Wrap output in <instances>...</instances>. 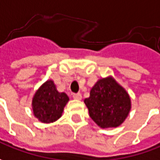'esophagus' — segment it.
Masks as SVG:
<instances>
[{
  "label": "esophagus",
  "instance_id": "esophagus-1",
  "mask_svg": "<svg viewBox=\"0 0 160 160\" xmlns=\"http://www.w3.org/2000/svg\"><path fill=\"white\" fill-rule=\"evenodd\" d=\"M72 97L74 98V99H76V100H80L81 99V94L80 93H77V94H73L72 95Z\"/></svg>",
  "mask_w": 160,
  "mask_h": 160
}]
</instances>
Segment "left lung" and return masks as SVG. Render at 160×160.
<instances>
[{"label": "left lung", "instance_id": "1", "mask_svg": "<svg viewBox=\"0 0 160 160\" xmlns=\"http://www.w3.org/2000/svg\"><path fill=\"white\" fill-rule=\"evenodd\" d=\"M84 102L90 118L102 128H117L122 124L131 109L128 92L112 77L98 80Z\"/></svg>", "mask_w": 160, "mask_h": 160}]
</instances>
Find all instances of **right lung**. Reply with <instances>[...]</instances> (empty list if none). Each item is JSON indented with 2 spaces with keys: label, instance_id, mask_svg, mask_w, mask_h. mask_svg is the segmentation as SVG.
<instances>
[{
  "label": "right lung",
  "instance_id": "right-lung-1",
  "mask_svg": "<svg viewBox=\"0 0 160 160\" xmlns=\"http://www.w3.org/2000/svg\"><path fill=\"white\" fill-rule=\"evenodd\" d=\"M68 101V96L59 93L53 80H48L36 91L32 98L33 114L43 123L54 122L62 116L63 107Z\"/></svg>",
  "mask_w": 160,
  "mask_h": 160
}]
</instances>
